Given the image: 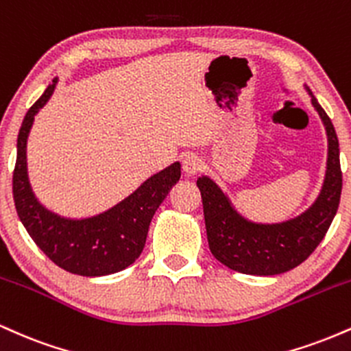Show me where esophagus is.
I'll use <instances>...</instances> for the list:
<instances>
[{
    "label": "esophagus",
    "mask_w": 351,
    "mask_h": 351,
    "mask_svg": "<svg viewBox=\"0 0 351 351\" xmlns=\"http://www.w3.org/2000/svg\"><path fill=\"white\" fill-rule=\"evenodd\" d=\"M203 170V162L196 155H188L186 158L183 160V171L186 173L188 176H195Z\"/></svg>",
    "instance_id": "34e87169"
}]
</instances>
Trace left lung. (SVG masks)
I'll list each match as a JSON object with an SVG mask.
<instances>
[{
  "mask_svg": "<svg viewBox=\"0 0 351 351\" xmlns=\"http://www.w3.org/2000/svg\"><path fill=\"white\" fill-rule=\"evenodd\" d=\"M305 88L324 122L328 142L325 180L312 206L282 223H254L232 206L226 193L209 176H199L196 181L203 199L209 249L221 264L236 272L276 276L297 267L315 251L337 215L341 195L337 132L312 90L307 86Z\"/></svg>",
  "mask_w": 351,
  "mask_h": 351,
  "instance_id": "left-lung-1",
  "label": "left lung"
}]
</instances>
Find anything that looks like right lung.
Returning <instances> with one entry per match:
<instances>
[{
	"label": "right lung",
	"instance_id": "1",
	"mask_svg": "<svg viewBox=\"0 0 351 351\" xmlns=\"http://www.w3.org/2000/svg\"><path fill=\"white\" fill-rule=\"evenodd\" d=\"M58 77L24 117L18 135L13 198L23 226L38 247L64 271L99 277L127 269L142 254L152 217L181 176L180 162L145 180L132 195L95 216L64 217L39 203L27 176V136L34 117L54 94Z\"/></svg>",
	"mask_w": 351,
	"mask_h": 351
}]
</instances>
